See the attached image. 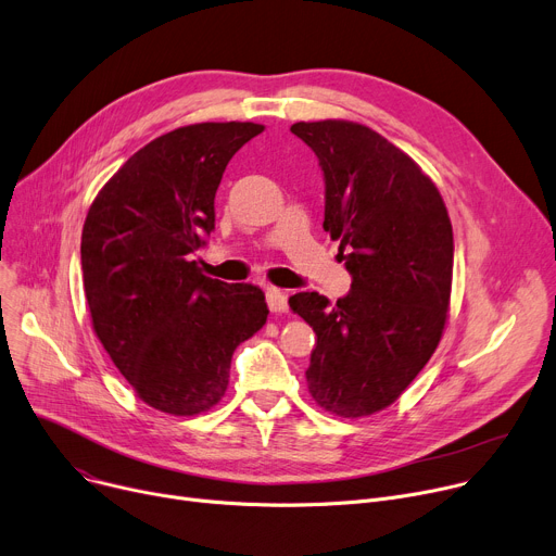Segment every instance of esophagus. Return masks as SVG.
Masks as SVG:
<instances>
[{"label":"esophagus","mask_w":556,"mask_h":556,"mask_svg":"<svg viewBox=\"0 0 556 556\" xmlns=\"http://www.w3.org/2000/svg\"><path fill=\"white\" fill-rule=\"evenodd\" d=\"M266 302H268V308L273 313H286V308H288V294H286V290L268 288L266 290Z\"/></svg>","instance_id":"obj_1"}]
</instances>
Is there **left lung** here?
<instances>
[{
  "label": "left lung",
  "mask_w": 556,
  "mask_h": 556,
  "mask_svg": "<svg viewBox=\"0 0 556 556\" xmlns=\"http://www.w3.org/2000/svg\"><path fill=\"white\" fill-rule=\"evenodd\" d=\"M324 172V230L340 241L351 290L288 300L317 336L306 382L340 418L382 412L414 382L445 330L452 220L433 180L378 131L351 121L294 123Z\"/></svg>",
  "instance_id": "left-lung-1"
}]
</instances>
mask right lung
<instances>
[{"label":"right lung","mask_w":556,"mask_h":556,"mask_svg":"<svg viewBox=\"0 0 556 556\" xmlns=\"http://www.w3.org/2000/svg\"><path fill=\"white\" fill-rule=\"evenodd\" d=\"M262 131L199 123L163 134L89 207L80 254L93 330L136 395L163 414L212 409L235 349L268 319L262 288L210 279L192 262L214 230L220 176Z\"/></svg>","instance_id":"obj_1"}]
</instances>
